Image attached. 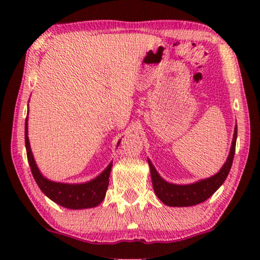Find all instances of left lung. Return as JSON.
Wrapping results in <instances>:
<instances>
[{
  "mask_svg": "<svg viewBox=\"0 0 260 260\" xmlns=\"http://www.w3.org/2000/svg\"><path fill=\"white\" fill-rule=\"evenodd\" d=\"M237 138V125H235L234 135H233L232 147L230 150L225 164L218 173L206 179L199 180V181L189 184H174L165 181L158 174L155 166L152 165L150 159H148V164L150 166V174L152 180V187L155 193L162 203L169 206H192L200 204L213 195L218 190L220 186L225 182L235 155V146Z\"/></svg>",
  "mask_w": 260,
  "mask_h": 260,
  "instance_id": "8db88e82",
  "label": "left lung"
}]
</instances>
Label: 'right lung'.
I'll list each match as a JSON object with an SVG mask.
<instances>
[{
  "mask_svg": "<svg viewBox=\"0 0 260 260\" xmlns=\"http://www.w3.org/2000/svg\"><path fill=\"white\" fill-rule=\"evenodd\" d=\"M28 114V113H27ZM28 117L25 120V146L26 152H27L28 164L30 166V171L37 181L39 188L49 197L55 203L59 204L67 209L71 210H81V209H90L95 208L102 203L104 200L107 189L109 186V177L111 172L112 161L108 165L102 173L98 175L95 179L85 183H61L55 182L51 180L43 177L40 172L37 162L34 160L32 150H30L29 140H28ZM120 142V141H119ZM118 142V144H119ZM117 144V146H118Z\"/></svg>",
  "mask_w": 260,
  "mask_h": 260,
  "instance_id": "add662e5",
  "label": "right lung"
}]
</instances>
